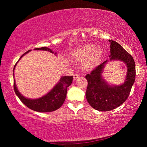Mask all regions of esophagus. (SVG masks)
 Wrapping results in <instances>:
<instances>
[{"mask_svg": "<svg viewBox=\"0 0 147 147\" xmlns=\"http://www.w3.org/2000/svg\"><path fill=\"white\" fill-rule=\"evenodd\" d=\"M79 77H80V75L78 74H77V73L74 74L73 75V80H76L78 79Z\"/></svg>", "mask_w": 147, "mask_h": 147, "instance_id": "obj_1", "label": "esophagus"}]
</instances>
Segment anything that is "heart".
<instances>
[{
	"label": "heart",
	"mask_w": 147,
	"mask_h": 147,
	"mask_svg": "<svg viewBox=\"0 0 147 147\" xmlns=\"http://www.w3.org/2000/svg\"><path fill=\"white\" fill-rule=\"evenodd\" d=\"M104 54L103 50L100 47H96L91 43H86L74 49L72 53V58L78 62H84L83 68L91 71L100 64Z\"/></svg>",
	"instance_id": "obj_1"
}]
</instances>
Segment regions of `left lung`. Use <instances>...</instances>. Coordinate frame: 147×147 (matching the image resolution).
Instances as JSON below:
<instances>
[{
  "instance_id": "8db88e82",
  "label": "left lung",
  "mask_w": 147,
  "mask_h": 147,
  "mask_svg": "<svg viewBox=\"0 0 147 147\" xmlns=\"http://www.w3.org/2000/svg\"><path fill=\"white\" fill-rule=\"evenodd\" d=\"M110 43L109 61H121L127 65V72L124 82L121 85H112L107 83L103 76L106 60L99 65L86 78L88 85L86 96L92 108L98 111H107L121 106L128 98L131 87L135 82V61L130 54L116 41L109 40Z\"/></svg>"
}]
</instances>
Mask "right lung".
Returning a JSON list of instances; mask_svg holds the SVG:
<instances>
[{
    "label": "right lung",
    "mask_w": 147,
    "mask_h": 147,
    "mask_svg": "<svg viewBox=\"0 0 147 147\" xmlns=\"http://www.w3.org/2000/svg\"><path fill=\"white\" fill-rule=\"evenodd\" d=\"M34 50H35V51H49L50 53L54 54V55H57L56 53H54V51H53V50L50 49L46 47H41V48H36ZM30 51H31V50H29L21 56L18 61L15 65L13 72L15 69H16V65L19 61L21 59L22 57L24 56L27 53H28ZM72 82H73V76H61L58 82V83L53 87V88L48 93H47L45 95L41 96V97L35 99L26 98L20 93L17 88L15 79L13 87L15 93L24 105L28 107V108L32 109V110L43 113L51 112V111H55L60 108L62 104H63L64 101L65 100L67 88L71 85Z\"/></svg>",
    "instance_id": "add662e5"
}]
</instances>
